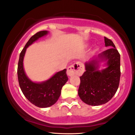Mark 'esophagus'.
Segmentation results:
<instances>
[{
  "mask_svg": "<svg viewBox=\"0 0 135 135\" xmlns=\"http://www.w3.org/2000/svg\"><path fill=\"white\" fill-rule=\"evenodd\" d=\"M84 72V67L83 64L80 62H76L74 64L69 66L67 69V74L71 76L74 75H81Z\"/></svg>",
  "mask_w": 135,
  "mask_h": 135,
  "instance_id": "obj_1",
  "label": "esophagus"
}]
</instances>
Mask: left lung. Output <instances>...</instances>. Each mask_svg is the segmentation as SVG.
Returning <instances> with one entry per match:
<instances>
[{"mask_svg": "<svg viewBox=\"0 0 135 135\" xmlns=\"http://www.w3.org/2000/svg\"><path fill=\"white\" fill-rule=\"evenodd\" d=\"M109 49L84 63L86 71L80 76L78 96L84 103L100 105L109 101L117 91L120 78V55L112 41L104 37ZM105 69L99 71L100 62Z\"/></svg>", "mask_w": 135, "mask_h": 135, "instance_id": "8db88e82", "label": "left lung"}]
</instances>
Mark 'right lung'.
Returning a JSON list of instances; mask_svg holds the SVG:
<instances>
[{
	"label": "right lung",
	"instance_id": "add662e5",
	"mask_svg": "<svg viewBox=\"0 0 135 135\" xmlns=\"http://www.w3.org/2000/svg\"><path fill=\"white\" fill-rule=\"evenodd\" d=\"M47 31H39L33 35L20 54L17 75L21 90L30 102L41 108L49 107L59 99L63 86L68 81L66 69L58 71L49 80L41 83L33 82L28 78L23 68V59L26 49L40 37L47 35Z\"/></svg>",
	"mask_w": 135,
	"mask_h": 135
}]
</instances>
